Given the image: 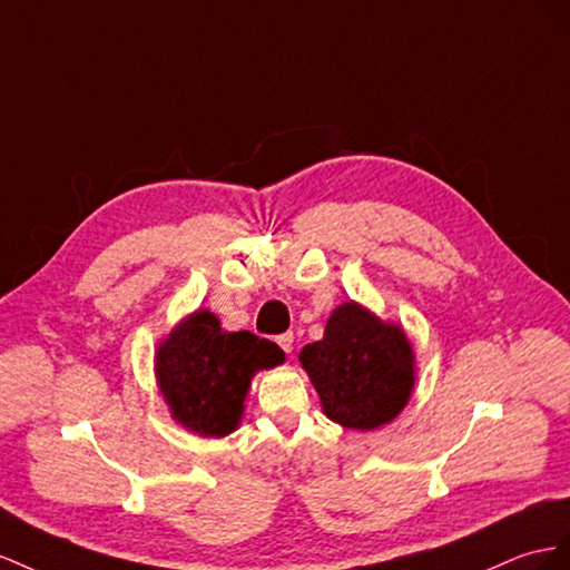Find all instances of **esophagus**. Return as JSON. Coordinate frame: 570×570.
Listing matches in <instances>:
<instances>
[{
    "instance_id": "obj_1",
    "label": "esophagus",
    "mask_w": 570,
    "mask_h": 570,
    "mask_svg": "<svg viewBox=\"0 0 570 570\" xmlns=\"http://www.w3.org/2000/svg\"><path fill=\"white\" fill-rule=\"evenodd\" d=\"M276 344H279V348H282L284 353L294 351V332H284V334L276 336Z\"/></svg>"
}]
</instances>
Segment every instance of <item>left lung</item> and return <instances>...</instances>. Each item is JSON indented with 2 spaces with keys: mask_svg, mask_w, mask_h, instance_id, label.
Masks as SVG:
<instances>
[{
  "mask_svg": "<svg viewBox=\"0 0 570 570\" xmlns=\"http://www.w3.org/2000/svg\"><path fill=\"white\" fill-rule=\"evenodd\" d=\"M322 409L348 430H375L394 420L413 389V351L401 327L361 305L332 313L322 341L301 351Z\"/></svg>",
  "mask_w": 570,
  "mask_h": 570,
  "instance_id": "obj_1",
  "label": "left lung"
}]
</instances>
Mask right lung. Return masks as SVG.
<instances>
[{
	"instance_id": "obj_1",
	"label": "right lung",
	"mask_w": 570,
	"mask_h": 570,
	"mask_svg": "<svg viewBox=\"0 0 570 570\" xmlns=\"http://www.w3.org/2000/svg\"><path fill=\"white\" fill-rule=\"evenodd\" d=\"M284 351L253 332H222L200 311L167 336L157 351V382L174 417L203 436L236 430L253 372L279 365Z\"/></svg>"
}]
</instances>
